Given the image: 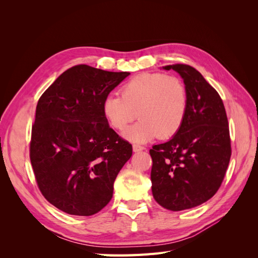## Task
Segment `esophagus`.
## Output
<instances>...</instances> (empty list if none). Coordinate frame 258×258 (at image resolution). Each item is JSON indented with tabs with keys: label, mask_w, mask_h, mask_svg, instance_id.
<instances>
[{
	"label": "esophagus",
	"mask_w": 258,
	"mask_h": 258,
	"mask_svg": "<svg viewBox=\"0 0 258 258\" xmlns=\"http://www.w3.org/2000/svg\"><path fill=\"white\" fill-rule=\"evenodd\" d=\"M134 152H136V153H138V152H142V151H144L145 150V147L144 146H141V145H138V144H134Z\"/></svg>",
	"instance_id": "esophagus-1"
}]
</instances>
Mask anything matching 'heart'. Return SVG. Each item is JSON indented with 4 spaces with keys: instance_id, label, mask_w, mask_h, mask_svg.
Segmentation results:
<instances>
[{
    "instance_id": "1",
    "label": "heart",
    "mask_w": 258,
    "mask_h": 258,
    "mask_svg": "<svg viewBox=\"0 0 258 258\" xmlns=\"http://www.w3.org/2000/svg\"><path fill=\"white\" fill-rule=\"evenodd\" d=\"M120 95L107 96L103 115L111 128L122 131L139 116L141 120L126 132L132 141L145 142L157 136L173 137L188 110V91L177 76L142 73L124 84Z\"/></svg>"
}]
</instances>
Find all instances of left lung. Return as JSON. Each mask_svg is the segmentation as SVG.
I'll list each match as a JSON object with an SVG mask.
<instances>
[{
	"instance_id": "8db88e82",
	"label": "left lung",
	"mask_w": 258,
	"mask_h": 258,
	"mask_svg": "<svg viewBox=\"0 0 258 258\" xmlns=\"http://www.w3.org/2000/svg\"><path fill=\"white\" fill-rule=\"evenodd\" d=\"M163 69L182 76L188 110L176 135L150 150L152 191L161 207L182 211L204 204L221 187L231 156L229 123L222 98L196 69Z\"/></svg>"
}]
</instances>
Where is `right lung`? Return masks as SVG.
Instances as JSON below:
<instances>
[{"label":"right lung","instance_id":"right-lung-1","mask_svg":"<svg viewBox=\"0 0 258 258\" xmlns=\"http://www.w3.org/2000/svg\"><path fill=\"white\" fill-rule=\"evenodd\" d=\"M129 72L70 68L41 96L30 141L36 184L49 204L89 216L113 197L114 181L132 145L110 128L102 104Z\"/></svg>","mask_w":258,"mask_h":258}]
</instances>
